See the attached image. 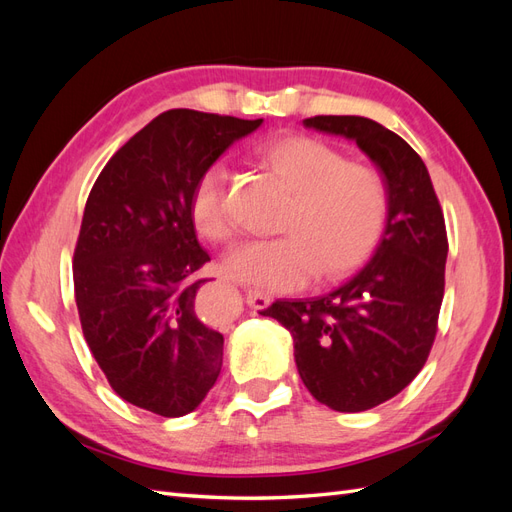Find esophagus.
<instances>
[{
  "mask_svg": "<svg viewBox=\"0 0 512 512\" xmlns=\"http://www.w3.org/2000/svg\"><path fill=\"white\" fill-rule=\"evenodd\" d=\"M273 297L269 292L260 290V288H247L245 290V303L250 305L252 309H267L271 305Z\"/></svg>",
  "mask_w": 512,
  "mask_h": 512,
  "instance_id": "1",
  "label": "esophagus"
}]
</instances>
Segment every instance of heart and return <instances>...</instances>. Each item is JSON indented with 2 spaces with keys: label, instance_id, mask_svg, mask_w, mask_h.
Wrapping results in <instances>:
<instances>
[{
  "label": "heart",
  "instance_id": "1",
  "mask_svg": "<svg viewBox=\"0 0 512 512\" xmlns=\"http://www.w3.org/2000/svg\"><path fill=\"white\" fill-rule=\"evenodd\" d=\"M260 160L290 192L277 224L284 235L237 245L224 258L226 275L271 290H294L314 275L337 280L359 267L376 247L389 209L378 170L344 160L331 145L301 134L267 143ZM226 179V166L211 164L192 194L194 226L215 243L235 232Z\"/></svg>",
  "mask_w": 512,
  "mask_h": 512
}]
</instances>
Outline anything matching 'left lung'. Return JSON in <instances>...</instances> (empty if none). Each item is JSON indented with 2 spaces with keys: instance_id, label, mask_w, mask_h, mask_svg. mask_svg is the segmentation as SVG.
Masks as SVG:
<instances>
[{
  "instance_id": "8db88e82",
  "label": "left lung",
  "mask_w": 512,
  "mask_h": 512,
  "mask_svg": "<svg viewBox=\"0 0 512 512\" xmlns=\"http://www.w3.org/2000/svg\"><path fill=\"white\" fill-rule=\"evenodd\" d=\"M305 128L354 141L389 194L374 256L348 282L314 299L275 301L265 316L286 327L307 391L337 412L395 397L423 369L444 297V215L427 166L404 138L359 115H318Z\"/></svg>"
}]
</instances>
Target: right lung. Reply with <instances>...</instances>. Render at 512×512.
<instances>
[{
    "label": "right lung",
    "mask_w": 512,
    "mask_h": 512,
    "mask_svg": "<svg viewBox=\"0 0 512 512\" xmlns=\"http://www.w3.org/2000/svg\"><path fill=\"white\" fill-rule=\"evenodd\" d=\"M262 119L190 108L158 115L102 168L74 250L85 342L128 404L175 418L207 397L222 369V333L196 316L192 194L200 175Z\"/></svg>",
    "instance_id": "add662e5"
}]
</instances>
